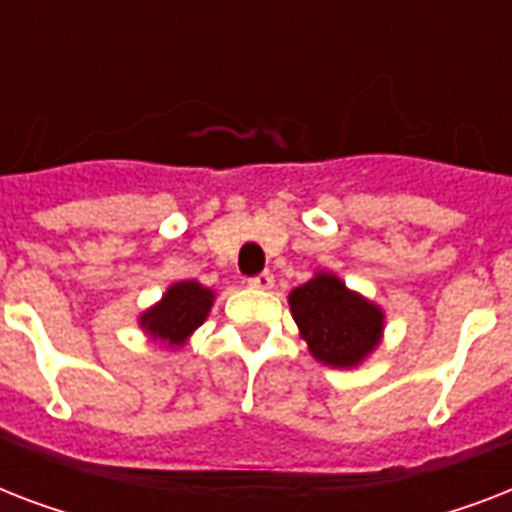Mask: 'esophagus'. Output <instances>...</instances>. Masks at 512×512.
<instances>
[{
  "instance_id": "1",
  "label": "esophagus",
  "mask_w": 512,
  "mask_h": 512,
  "mask_svg": "<svg viewBox=\"0 0 512 512\" xmlns=\"http://www.w3.org/2000/svg\"><path fill=\"white\" fill-rule=\"evenodd\" d=\"M249 287H255V289H271L273 287V273L263 271V273H257L255 279H249Z\"/></svg>"
}]
</instances>
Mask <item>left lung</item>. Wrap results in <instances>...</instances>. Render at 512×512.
<instances>
[{"mask_svg":"<svg viewBox=\"0 0 512 512\" xmlns=\"http://www.w3.org/2000/svg\"><path fill=\"white\" fill-rule=\"evenodd\" d=\"M289 308L300 337L321 364L350 369L380 345L382 308L345 287L335 273L319 271L303 287L292 289Z\"/></svg>","mask_w":512,"mask_h":512,"instance_id":"obj_1","label":"left lung"}]
</instances>
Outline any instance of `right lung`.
Listing matches in <instances>:
<instances>
[{
  "mask_svg": "<svg viewBox=\"0 0 512 512\" xmlns=\"http://www.w3.org/2000/svg\"><path fill=\"white\" fill-rule=\"evenodd\" d=\"M215 292L199 281H177L154 308L140 316V327L151 340H162L170 348H180L204 324L212 311Z\"/></svg>",
  "mask_w": 512,
  "mask_h": 512,
  "instance_id": "add662e5",
  "label": "right lung"
}]
</instances>
